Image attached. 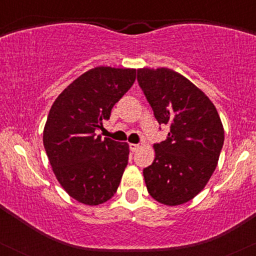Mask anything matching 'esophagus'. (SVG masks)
<instances>
[{"label": "esophagus", "mask_w": 256, "mask_h": 256, "mask_svg": "<svg viewBox=\"0 0 256 256\" xmlns=\"http://www.w3.org/2000/svg\"><path fill=\"white\" fill-rule=\"evenodd\" d=\"M138 148H140V146H138V144H134V143H131V144H130V150L131 152H136V150H138Z\"/></svg>", "instance_id": "obj_1"}]
</instances>
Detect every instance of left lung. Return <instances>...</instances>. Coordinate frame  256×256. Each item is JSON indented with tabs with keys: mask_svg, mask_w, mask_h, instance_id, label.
<instances>
[{
	"mask_svg": "<svg viewBox=\"0 0 256 256\" xmlns=\"http://www.w3.org/2000/svg\"><path fill=\"white\" fill-rule=\"evenodd\" d=\"M137 80L168 137L154 144L155 158L143 170L149 195L166 206L190 201L212 177L224 144L216 106L186 77L171 68L137 70Z\"/></svg>",
	"mask_w": 256,
	"mask_h": 256,
	"instance_id": "left-lung-1",
	"label": "left lung"
}]
</instances>
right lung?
Listing matches in <instances>:
<instances>
[{
    "mask_svg": "<svg viewBox=\"0 0 256 256\" xmlns=\"http://www.w3.org/2000/svg\"><path fill=\"white\" fill-rule=\"evenodd\" d=\"M136 79L134 68L98 66L73 80L52 104L43 144L64 192L88 206L104 204L118 190L128 166V143L95 131Z\"/></svg>",
    "mask_w": 256,
    "mask_h": 256,
    "instance_id": "1",
    "label": "right lung"
}]
</instances>
